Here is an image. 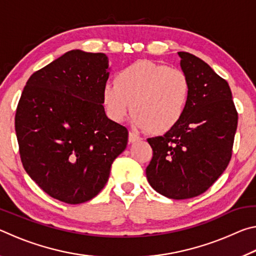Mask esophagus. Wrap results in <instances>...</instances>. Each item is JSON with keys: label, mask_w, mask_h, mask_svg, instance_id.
Instances as JSON below:
<instances>
[{"label": "esophagus", "mask_w": 256, "mask_h": 256, "mask_svg": "<svg viewBox=\"0 0 256 256\" xmlns=\"http://www.w3.org/2000/svg\"><path fill=\"white\" fill-rule=\"evenodd\" d=\"M141 140V138L138 136L136 133H134V132H130L128 133V142H131V144H134V142H138V141H140Z\"/></svg>", "instance_id": "1"}]
</instances>
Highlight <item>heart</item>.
Wrapping results in <instances>:
<instances>
[{"label":"heart","instance_id":"obj_1","mask_svg":"<svg viewBox=\"0 0 256 256\" xmlns=\"http://www.w3.org/2000/svg\"><path fill=\"white\" fill-rule=\"evenodd\" d=\"M190 96L183 71L142 60L118 71L115 82H106L102 102L112 122H123L132 108L134 126L162 134L180 122Z\"/></svg>","mask_w":256,"mask_h":256}]
</instances>
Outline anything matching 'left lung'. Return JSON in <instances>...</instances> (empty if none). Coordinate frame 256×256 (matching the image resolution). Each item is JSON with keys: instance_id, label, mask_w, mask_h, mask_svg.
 <instances>
[{"instance_id": "obj_1", "label": "left lung", "mask_w": 256, "mask_h": 256, "mask_svg": "<svg viewBox=\"0 0 256 256\" xmlns=\"http://www.w3.org/2000/svg\"><path fill=\"white\" fill-rule=\"evenodd\" d=\"M178 55L190 82L188 105L174 128L148 138L154 157L146 174L162 196L184 200L204 193L226 170L238 114L226 80L196 55Z\"/></svg>"}]
</instances>
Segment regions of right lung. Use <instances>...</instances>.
Returning <instances> with one entry per match:
<instances>
[{
	"instance_id": "add662e5",
	"label": "right lung",
	"mask_w": 256,
	"mask_h": 256,
	"mask_svg": "<svg viewBox=\"0 0 256 256\" xmlns=\"http://www.w3.org/2000/svg\"><path fill=\"white\" fill-rule=\"evenodd\" d=\"M104 53L73 50L29 78L16 112L24 170L56 200L79 204L100 192L128 144L126 128L106 116Z\"/></svg>"
}]
</instances>
